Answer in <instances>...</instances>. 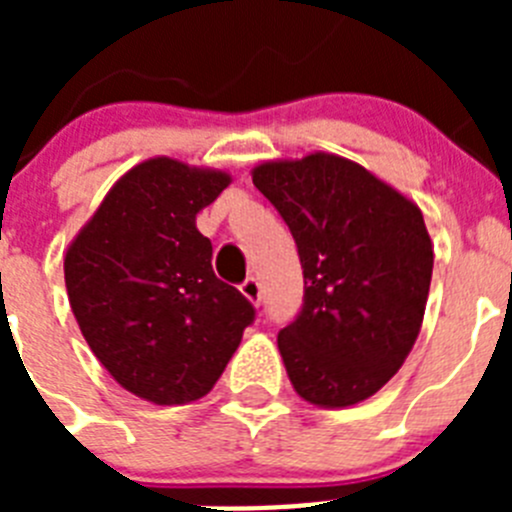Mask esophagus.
Returning a JSON list of instances; mask_svg holds the SVG:
<instances>
[{"mask_svg":"<svg viewBox=\"0 0 512 512\" xmlns=\"http://www.w3.org/2000/svg\"><path fill=\"white\" fill-rule=\"evenodd\" d=\"M241 292L248 297V300L253 302V305H259V302H261V282H259V279H256V277L243 279Z\"/></svg>","mask_w":512,"mask_h":512,"instance_id":"34e87169","label":"esophagus"}]
</instances>
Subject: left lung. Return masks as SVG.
Returning <instances> with one entry per match:
<instances>
[{"mask_svg":"<svg viewBox=\"0 0 512 512\" xmlns=\"http://www.w3.org/2000/svg\"><path fill=\"white\" fill-rule=\"evenodd\" d=\"M297 243L305 295L277 343L297 395L323 408L372 397L410 354L433 274L423 215L330 153L253 169Z\"/></svg>","mask_w":512,"mask_h":512,"instance_id":"left-lung-1","label":"left lung"}]
</instances>
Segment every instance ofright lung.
<instances>
[{
	"label": "right lung",
	"instance_id": "right-lung-1",
	"mask_svg": "<svg viewBox=\"0 0 512 512\" xmlns=\"http://www.w3.org/2000/svg\"><path fill=\"white\" fill-rule=\"evenodd\" d=\"M230 184L151 158L122 176L66 253L71 310L102 366L133 395L184 405L215 387L256 307L212 271L194 217Z\"/></svg>",
	"mask_w": 512,
	"mask_h": 512
}]
</instances>
